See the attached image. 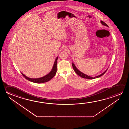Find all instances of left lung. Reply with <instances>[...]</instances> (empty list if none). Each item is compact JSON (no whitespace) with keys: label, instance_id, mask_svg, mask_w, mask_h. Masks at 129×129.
Returning <instances> with one entry per match:
<instances>
[{"label":"left lung","instance_id":"left-lung-1","mask_svg":"<svg viewBox=\"0 0 129 129\" xmlns=\"http://www.w3.org/2000/svg\"><path fill=\"white\" fill-rule=\"evenodd\" d=\"M101 23L103 25H105V26H107V27H108V25H107V24H106L104 21H101ZM72 67H73V68L74 71L76 73V74L78 75V76H79L81 77H82V78H85V79H95V78H98V77H99L101 76H103V75L105 73L106 71H107V69H107V70H106L105 72H104V73H103L102 74H100L99 76H94V77H92V76H88V75H87L86 74H84V73H83L82 72L78 70V69L76 68V66L75 65V64H74L73 62L72 63Z\"/></svg>","mask_w":129,"mask_h":129}]
</instances>
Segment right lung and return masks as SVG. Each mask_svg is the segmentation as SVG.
Returning a JSON list of instances; mask_svg holds the SVG:
<instances>
[{
  "label": "right lung",
  "instance_id": "right-lung-1",
  "mask_svg": "<svg viewBox=\"0 0 129 129\" xmlns=\"http://www.w3.org/2000/svg\"><path fill=\"white\" fill-rule=\"evenodd\" d=\"M57 58H58V56L55 59L54 63L51 72H50L49 74H47V75L43 76L42 77L39 78H30L25 76V75L22 73H21V74L26 80L30 81H31L32 82L36 83L47 82L50 80L52 78H53L57 72Z\"/></svg>",
  "mask_w": 129,
  "mask_h": 129
}]
</instances>
